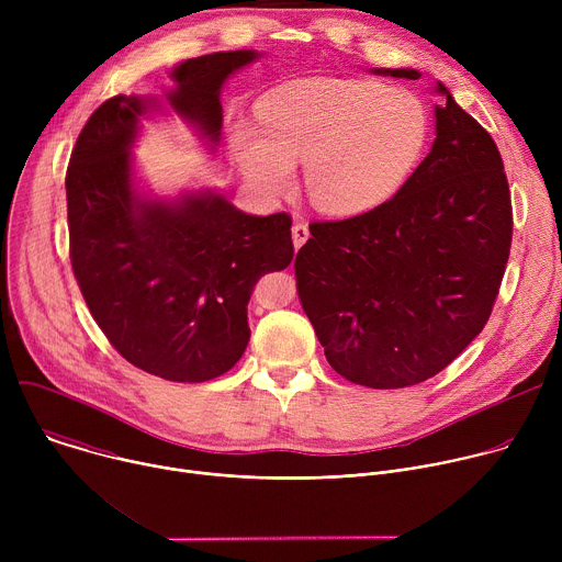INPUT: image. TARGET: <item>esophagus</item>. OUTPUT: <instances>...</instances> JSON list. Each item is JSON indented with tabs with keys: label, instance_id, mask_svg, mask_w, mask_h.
Wrapping results in <instances>:
<instances>
[{
	"label": "esophagus",
	"instance_id": "esophagus-1",
	"mask_svg": "<svg viewBox=\"0 0 562 562\" xmlns=\"http://www.w3.org/2000/svg\"><path fill=\"white\" fill-rule=\"evenodd\" d=\"M291 233H293V247H295V251L306 243L308 239V226L304 224V222H295L293 224V228H291Z\"/></svg>",
	"mask_w": 562,
	"mask_h": 562
}]
</instances>
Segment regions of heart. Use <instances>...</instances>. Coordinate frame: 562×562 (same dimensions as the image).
<instances>
[{"label":"heart","instance_id":"1","mask_svg":"<svg viewBox=\"0 0 562 562\" xmlns=\"http://www.w3.org/2000/svg\"><path fill=\"white\" fill-rule=\"evenodd\" d=\"M258 124L237 120L231 150L267 198L295 184L304 162L311 202L331 215L364 213L389 200L423 155L429 124L407 91L358 79H308L260 98Z\"/></svg>","mask_w":562,"mask_h":562}]
</instances>
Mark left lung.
I'll return each mask as SVG.
<instances>
[{
  "label": "left lung",
  "mask_w": 562,
  "mask_h": 562,
  "mask_svg": "<svg viewBox=\"0 0 562 562\" xmlns=\"http://www.w3.org/2000/svg\"><path fill=\"white\" fill-rule=\"evenodd\" d=\"M436 93V139L412 178L367 213L311 222L295 256L297 295L329 364L371 389L412 386L451 364L485 329L509 260L501 150L445 85Z\"/></svg>",
  "instance_id": "left-lung-1"
}]
</instances>
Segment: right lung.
Here are the masks:
<instances>
[{
    "label": "right lung",
    "instance_id": "1",
    "mask_svg": "<svg viewBox=\"0 0 562 562\" xmlns=\"http://www.w3.org/2000/svg\"><path fill=\"white\" fill-rule=\"evenodd\" d=\"M258 57L222 50L171 70L169 106L211 148L220 142L222 85ZM153 109V98L115 95L79 133L66 171L70 265L122 358L171 382H206L249 345L256 282L291 265V217L249 215L206 189L178 200L139 195L131 146Z\"/></svg>",
    "mask_w": 562,
    "mask_h": 562
}]
</instances>
